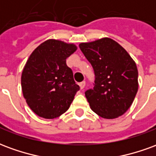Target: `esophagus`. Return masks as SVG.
<instances>
[{
	"label": "esophagus",
	"instance_id": "1",
	"mask_svg": "<svg viewBox=\"0 0 156 156\" xmlns=\"http://www.w3.org/2000/svg\"><path fill=\"white\" fill-rule=\"evenodd\" d=\"M85 84H86L85 81L81 82V83H79V87H80V88H81V89H83V88H84V87H85Z\"/></svg>",
	"mask_w": 156,
	"mask_h": 156
}]
</instances>
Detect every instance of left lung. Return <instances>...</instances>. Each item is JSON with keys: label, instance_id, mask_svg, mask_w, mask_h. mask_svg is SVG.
Segmentation results:
<instances>
[{"label": "left lung", "instance_id": "obj_1", "mask_svg": "<svg viewBox=\"0 0 156 156\" xmlns=\"http://www.w3.org/2000/svg\"><path fill=\"white\" fill-rule=\"evenodd\" d=\"M79 48L95 73L94 87L85 92L91 109L107 119L123 115L133 104L139 88L135 62L121 45L108 37L81 42Z\"/></svg>", "mask_w": 156, "mask_h": 156}]
</instances>
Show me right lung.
I'll return each instance as SVG.
<instances>
[{
	"label": "right lung",
	"instance_id": "add662e5",
	"mask_svg": "<svg viewBox=\"0 0 156 156\" xmlns=\"http://www.w3.org/2000/svg\"><path fill=\"white\" fill-rule=\"evenodd\" d=\"M73 43L48 39L32 51L22 73L23 97L30 108L44 119H55L68 110L79 86L66 59L77 51Z\"/></svg>",
	"mask_w": 156,
	"mask_h": 156
}]
</instances>
